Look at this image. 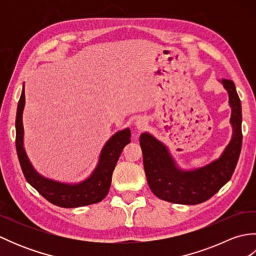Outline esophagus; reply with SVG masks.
Wrapping results in <instances>:
<instances>
[{"label": "esophagus", "mask_w": 256, "mask_h": 256, "mask_svg": "<svg viewBox=\"0 0 256 256\" xmlns=\"http://www.w3.org/2000/svg\"><path fill=\"white\" fill-rule=\"evenodd\" d=\"M148 125V120L146 118L145 116H140L136 121H135V126H136L138 130L140 131H143Z\"/></svg>", "instance_id": "esophagus-1"}]
</instances>
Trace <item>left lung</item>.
<instances>
[{
    "label": "left lung",
    "mask_w": 256,
    "mask_h": 256,
    "mask_svg": "<svg viewBox=\"0 0 256 256\" xmlns=\"http://www.w3.org/2000/svg\"><path fill=\"white\" fill-rule=\"evenodd\" d=\"M222 84L229 94L233 135L220 158L198 170H182L164 144L148 133L140 135L145 175L150 190L160 199L198 204L210 199L231 179L242 148V108L234 82L222 79Z\"/></svg>",
    "instance_id": "obj_1"
}]
</instances>
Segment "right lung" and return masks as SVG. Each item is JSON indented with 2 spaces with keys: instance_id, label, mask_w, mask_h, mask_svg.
<instances>
[{
  "instance_id": "1",
  "label": "right lung",
  "mask_w": 256,
  "mask_h": 256,
  "mask_svg": "<svg viewBox=\"0 0 256 256\" xmlns=\"http://www.w3.org/2000/svg\"><path fill=\"white\" fill-rule=\"evenodd\" d=\"M24 106L25 91L23 88L18 104V113H16L15 120V144L20 164L26 180L50 202L58 206H62V208H76V206H88L96 204L104 199L108 192V189H110L112 172L116 168L118 157L125 145L131 142L130 128H125L123 131L116 133L108 140L101 150L99 164L88 179L74 184H62L40 176L30 162L23 146L24 128L22 116H23Z\"/></svg>"
}]
</instances>
